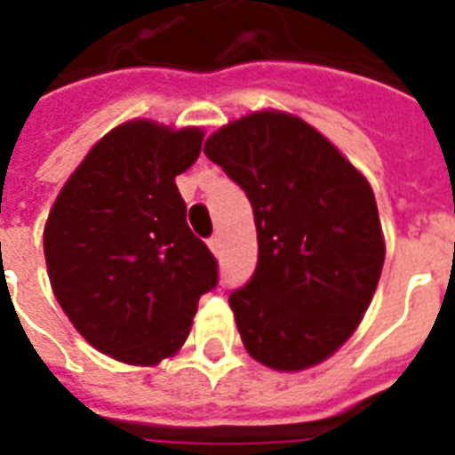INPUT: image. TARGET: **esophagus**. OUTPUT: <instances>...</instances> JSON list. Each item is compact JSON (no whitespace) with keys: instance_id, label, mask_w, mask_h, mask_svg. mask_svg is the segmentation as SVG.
Wrapping results in <instances>:
<instances>
[{"instance_id":"1","label":"esophagus","mask_w":455,"mask_h":455,"mask_svg":"<svg viewBox=\"0 0 455 455\" xmlns=\"http://www.w3.org/2000/svg\"><path fill=\"white\" fill-rule=\"evenodd\" d=\"M207 246H209V251H212V253H214V256H219V253H221V238L219 236H212L207 241Z\"/></svg>"}]
</instances>
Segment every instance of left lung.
I'll return each instance as SVG.
<instances>
[{
    "label": "left lung",
    "instance_id": "8db88e82",
    "mask_svg": "<svg viewBox=\"0 0 455 455\" xmlns=\"http://www.w3.org/2000/svg\"><path fill=\"white\" fill-rule=\"evenodd\" d=\"M204 156L246 192L256 219V273L228 295L241 341L267 368H312L348 341L380 280L385 241L368 180L285 112L231 121Z\"/></svg>",
    "mask_w": 455,
    "mask_h": 455
}]
</instances>
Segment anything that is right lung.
<instances>
[{"label": "right lung", "instance_id": "add662e5", "mask_svg": "<svg viewBox=\"0 0 455 455\" xmlns=\"http://www.w3.org/2000/svg\"><path fill=\"white\" fill-rule=\"evenodd\" d=\"M204 133L126 121L65 182L48 214L44 253L55 299L97 351L156 365L180 351L217 258L188 227L175 178Z\"/></svg>", "mask_w": 455, "mask_h": 455}]
</instances>
